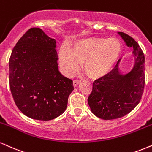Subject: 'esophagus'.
Listing matches in <instances>:
<instances>
[{
	"label": "esophagus",
	"instance_id": "1",
	"mask_svg": "<svg viewBox=\"0 0 152 152\" xmlns=\"http://www.w3.org/2000/svg\"><path fill=\"white\" fill-rule=\"evenodd\" d=\"M80 83H81V81H79V80H74V81H73V85H74V87H76Z\"/></svg>",
	"mask_w": 152,
	"mask_h": 152
}]
</instances>
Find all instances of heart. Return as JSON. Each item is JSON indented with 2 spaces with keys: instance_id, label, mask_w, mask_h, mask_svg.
<instances>
[{
  "instance_id": "1",
  "label": "heart",
  "mask_w": 152,
  "mask_h": 152,
  "mask_svg": "<svg viewBox=\"0 0 152 152\" xmlns=\"http://www.w3.org/2000/svg\"><path fill=\"white\" fill-rule=\"evenodd\" d=\"M121 52V43L116 38H88L78 41L69 50H61L59 63L67 76H71L79 64H83L88 76L101 78L113 69Z\"/></svg>"
}]
</instances>
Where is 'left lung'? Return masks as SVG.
Returning a JSON list of instances; mask_svg holds the SVG:
<instances>
[{"instance_id": "1", "label": "left lung", "mask_w": 152, "mask_h": 152, "mask_svg": "<svg viewBox=\"0 0 152 152\" xmlns=\"http://www.w3.org/2000/svg\"><path fill=\"white\" fill-rule=\"evenodd\" d=\"M118 34L127 46L133 48L134 65L129 72L123 74L119 59L112 71L94 82L88 105L95 116L104 120L116 119L130 113L140 102L145 84L144 53L133 38L124 33Z\"/></svg>"}]
</instances>
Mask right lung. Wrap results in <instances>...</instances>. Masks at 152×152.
Returning a JSON list of instances; mask_svg holds the SVG:
<instances>
[{
  "label": "right lung",
  "mask_w": 152,
  "mask_h": 152,
  "mask_svg": "<svg viewBox=\"0 0 152 152\" xmlns=\"http://www.w3.org/2000/svg\"><path fill=\"white\" fill-rule=\"evenodd\" d=\"M56 41L39 28L29 29L17 42L9 60V83L19 110L33 119L61 115L74 90L72 80L59 72Z\"/></svg>",
  "instance_id": "add662e5"
}]
</instances>
